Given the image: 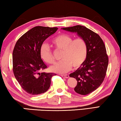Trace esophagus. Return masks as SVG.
Listing matches in <instances>:
<instances>
[{"instance_id": "obj_1", "label": "esophagus", "mask_w": 121, "mask_h": 121, "mask_svg": "<svg viewBox=\"0 0 121 121\" xmlns=\"http://www.w3.org/2000/svg\"><path fill=\"white\" fill-rule=\"evenodd\" d=\"M61 76L62 77L65 78H68L69 77V76L68 75H61Z\"/></svg>"}]
</instances>
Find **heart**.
<instances>
[{
  "mask_svg": "<svg viewBox=\"0 0 121 121\" xmlns=\"http://www.w3.org/2000/svg\"><path fill=\"white\" fill-rule=\"evenodd\" d=\"M52 42L56 50L62 51L61 56L62 60L51 67L52 72L65 73L70 70L73 65L75 68L81 66L86 59L87 45L83 38L73 39L69 35L62 34L54 37ZM40 56L45 62L50 64L54 62L52 50L48 45L43 44L41 45Z\"/></svg>",
  "mask_w": 121,
  "mask_h": 121,
  "instance_id": "heart-1",
  "label": "heart"
}]
</instances>
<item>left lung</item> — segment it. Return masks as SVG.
Wrapping results in <instances>:
<instances>
[{
    "instance_id": "1",
    "label": "left lung",
    "mask_w": 121,
    "mask_h": 121,
    "mask_svg": "<svg viewBox=\"0 0 121 121\" xmlns=\"http://www.w3.org/2000/svg\"><path fill=\"white\" fill-rule=\"evenodd\" d=\"M65 31L76 33L86 42L87 58L83 64L69 75L76 79V92L87 95L99 87L105 78L108 65V58L103 40L97 34L84 26L77 25L61 28Z\"/></svg>"
}]
</instances>
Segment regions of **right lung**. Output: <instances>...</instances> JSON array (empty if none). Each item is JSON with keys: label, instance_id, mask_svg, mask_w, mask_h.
Segmentation results:
<instances>
[{"label": "right lung", "instance_id": "add662e5", "mask_svg": "<svg viewBox=\"0 0 121 121\" xmlns=\"http://www.w3.org/2000/svg\"><path fill=\"white\" fill-rule=\"evenodd\" d=\"M58 28L37 26L23 35L16 43L13 52L14 75L24 91L38 95L48 91L55 73L39 71L47 68L41 58L40 48L44 40Z\"/></svg>", "mask_w": 121, "mask_h": 121}]
</instances>
